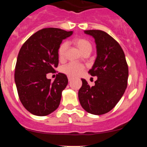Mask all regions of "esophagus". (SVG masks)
I'll list each match as a JSON object with an SVG mask.
<instances>
[{
    "instance_id": "obj_1",
    "label": "esophagus",
    "mask_w": 147,
    "mask_h": 147,
    "mask_svg": "<svg viewBox=\"0 0 147 147\" xmlns=\"http://www.w3.org/2000/svg\"><path fill=\"white\" fill-rule=\"evenodd\" d=\"M67 79H68V81H69V82L72 81V80H73V78L72 77H70V76H68V78H67Z\"/></svg>"
}]
</instances>
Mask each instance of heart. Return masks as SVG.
<instances>
[{
	"mask_svg": "<svg viewBox=\"0 0 147 147\" xmlns=\"http://www.w3.org/2000/svg\"><path fill=\"white\" fill-rule=\"evenodd\" d=\"M73 43L76 45L80 51L84 55L88 54L89 55L93 50V45L89 40L84 37H76L73 40ZM67 48V43L63 42L59 45L57 49V55L59 60L63 61L65 58L66 50ZM85 70V67L82 65L75 64V63H68L65 65L62 66L61 71L63 74L67 75L70 77H76L80 76L82 71Z\"/></svg>",
	"mask_w": 147,
	"mask_h": 147,
	"instance_id": "b5f03b06",
	"label": "heart"
}]
</instances>
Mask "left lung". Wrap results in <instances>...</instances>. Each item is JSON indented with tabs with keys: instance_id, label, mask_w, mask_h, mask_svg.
Wrapping results in <instances>:
<instances>
[{
	"instance_id": "left-lung-1",
	"label": "left lung",
	"mask_w": 147,
	"mask_h": 147,
	"mask_svg": "<svg viewBox=\"0 0 147 147\" xmlns=\"http://www.w3.org/2000/svg\"><path fill=\"white\" fill-rule=\"evenodd\" d=\"M85 33L93 36L96 44L97 57L88 73L97 76V80L93 86H90L82 79L78 96L87 112L102 115L112 110L125 92L128 65L124 51L110 35L101 30H86Z\"/></svg>"
}]
</instances>
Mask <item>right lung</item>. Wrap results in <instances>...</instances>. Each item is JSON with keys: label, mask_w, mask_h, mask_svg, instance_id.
Segmentation results:
<instances>
[{"label": "right lung", "mask_w": 147, "mask_h": 147, "mask_svg": "<svg viewBox=\"0 0 147 147\" xmlns=\"http://www.w3.org/2000/svg\"><path fill=\"white\" fill-rule=\"evenodd\" d=\"M72 34L61 28H42L32 34L19 51L15 69L18 96L23 107L34 115L45 116L59 107L67 78L58 73L51 82L46 75L56 73L58 48Z\"/></svg>", "instance_id": "1"}]
</instances>
